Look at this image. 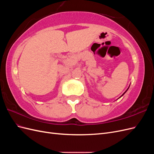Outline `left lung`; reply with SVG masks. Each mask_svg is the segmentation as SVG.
<instances>
[{"mask_svg":"<svg viewBox=\"0 0 154 154\" xmlns=\"http://www.w3.org/2000/svg\"><path fill=\"white\" fill-rule=\"evenodd\" d=\"M127 91H125V92H124V93H123V94H125V92H127ZM123 95H122V96H123Z\"/></svg>","mask_w":154,"mask_h":154,"instance_id":"8db88e82","label":"left lung"}]
</instances>
